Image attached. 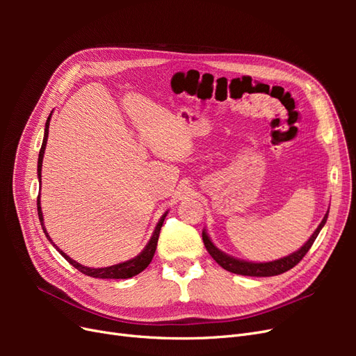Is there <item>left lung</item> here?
<instances>
[{"mask_svg": "<svg viewBox=\"0 0 356 356\" xmlns=\"http://www.w3.org/2000/svg\"><path fill=\"white\" fill-rule=\"evenodd\" d=\"M327 218H328V211L325 213L324 220H322L321 224L318 225V229L314 232V234L310 236L309 241L303 246H301L298 251L289 254V255H286L284 258H279V260L267 261V263L245 261V260H239V258H234V257H232L229 254L220 251L218 248L212 243L208 233L204 232V230L202 232V239H203L204 248H207L208 252L211 254V257L222 268H225V270H229V272L236 273V275H242V276H257V277L258 276H260V277L261 276H276V275H281V273L288 272L289 268H293L294 266H297L301 261V258H303L307 254V251L310 250V246L314 245L315 239L318 238L319 232L325 225Z\"/></svg>", "mask_w": 356, "mask_h": 356, "instance_id": "left-lung-1", "label": "left lung"}]
</instances>
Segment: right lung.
Segmentation results:
<instances>
[{
  "instance_id": "1",
  "label": "right lung",
  "mask_w": 356,
  "mask_h": 356,
  "mask_svg": "<svg viewBox=\"0 0 356 356\" xmlns=\"http://www.w3.org/2000/svg\"><path fill=\"white\" fill-rule=\"evenodd\" d=\"M53 113V111H51ZM51 113L47 118L46 122V129H44V138H42V145H41V149H40V154H38V169H37V175H38V181L41 182V166H42V157H44V149H46V144H47V136H49V124H50V117H51ZM40 195H38V199H37V211H38V218H40V222H41V227H42V232H44L46 238L50 241V243L56 248V250L60 252V255L65 258V260L74 266L77 270H80L81 273L88 275V276H92V277H99V279H129L138 273H141L144 268L148 267V264L152 263L153 257H154V252H156V248H157V241H159V234H160V229L161 225H163V221L166 218V213L165 212L163 215H161V218L159 220L156 229L153 232V236L152 239H149V242L145 245L144 250L139 252L136 257L131 258V260L127 261H123V263H118V264H114V266H108V267H99V268H92V267H86V266H81L80 263L74 261L71 257H68L65 252H62L59 248L51 242L49 233L46 232V227H44V220H42V212H41V204H40Z\"/></svg>"
}]
</instances>
